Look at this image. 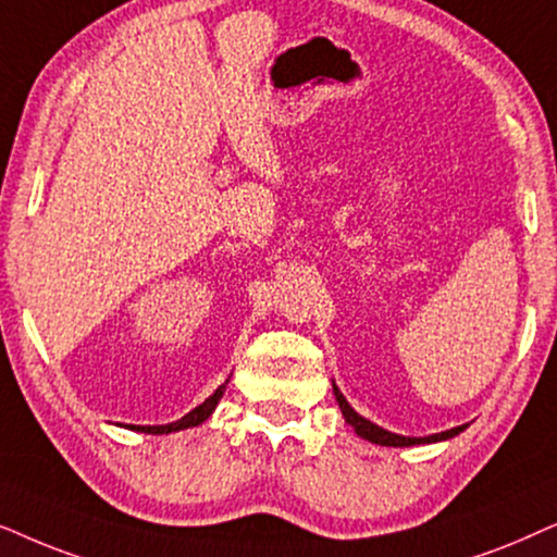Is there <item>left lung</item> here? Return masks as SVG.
<instances>
[{"instance_id": "obj_1", "label": "left lung", "mask_w": 557, "mask_h": 557, "mask_svg": "<svg viewBox=\"0 0 557 557\" xmlns=\"http://www.w3.org/2000/svg\"><path fill=\"white\" fill-rule=\"evenodd\" d=\"M333 395L338 399V407L341 412H344L346 422H351L356 433L361 435V438L376 443V446H395V448H405V446H414V443H435V441H446V438H454V435L461 433L466 430V425H458V428H450L446 433H435V435H428V438H405V435H395L389 433V430H384L380 425H374V422H369L367 418H361V414L354 412V407L346 403L344 395H341L336 384H333Z\"/></svg>"}]
</instances>
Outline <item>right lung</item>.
<instances>
[{
    "label": "right lung",
    "instance_id": "add662e5",
    "mask_svg": "<svg viewBox=\"0 0 557 557\" xmlns=\"http://www.w3.org/2000/svg\"><path fill=\"white\" fill-rule=\"evenodd\" d=\"M221 395H224V387H219L209 399H206L203 405H198L196 410H190L188 414H185V418H181L177 422H170V425H135V430H143V433H152V435H162V433H173V430H185V428H193V425H201V422L213 412V407L219 405Z\"/></svg>",
    "mask_w": 557,
    "mask_h": 557
}]
</instances>
